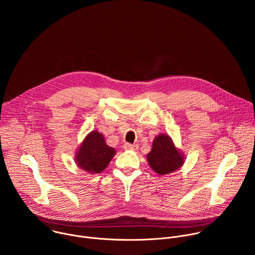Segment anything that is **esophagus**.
I'll use <instances>...</instances> for the list:
<instances>
[{
    "label": "esophagus",
    "mask_w": 255,
    "mask_h": 255,
    "mask_svg": "<svg viewBox=\"0 0 255 255\" xmlns=\"http://www.w3.org/2000/svg\"><path fill=\"white\" fill-rule=\"evenodd\" d=\"M123 147L126 150H136V149H138V145L131 144V143H125Z\"/></svg>",
    "instance_id": "1"
}]
</instances>
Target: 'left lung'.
Returning a JSON list of instances; mask_svg holds the SVG:
<instances>
[{
    "label": "left lung",
    "mask_w": 255,
    "mask_h": 255,
    "mask_svg": "<svg viewBox=\"0 0 255 255\" xmlns=\"http://www.w3.org/2000/svg\"><path fill=\"white\" fill-rule=\"evenodd\" d=\"M147 160L150 167L158 174L170 173L184 163L183 155L174 147L170 137L165 134H160L154 139Z\"/></svg>",
    "instance_id": "obj_1"
}]
</instances>
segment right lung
<instances>
[{
  "label": "right lung",
  "instance_id": "right-lung-1",
  "mask_svg": "<svg viewBox=\"0 0 255 255\" xmlns=\"http://www.w3.org/2000/svg\"><path fill=\"white\" fill-rule=\"evenodd\" d=\"M115 155V149L108 146L102 134L91 132L83 141L77 153L78 165L88 172L100 173Z\"/></svg>",
  "mask_w": 255,
  "mask_h": 255
}]
</instances>
